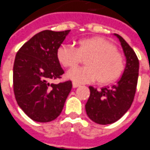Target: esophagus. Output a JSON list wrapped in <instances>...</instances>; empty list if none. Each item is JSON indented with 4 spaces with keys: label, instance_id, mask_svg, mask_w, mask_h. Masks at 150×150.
Instances as JSON below:
<instances>
[{
    "label": "esophagus",
    "instance_id": "34e87169",
    "mask_svg": "<svg viewBox=\"0 0 150 150\" xmlns=\"http://www.w3.org/2000/svg\"><path fill=\"white\" fill-rule=\"evenodd\" d=\"M79 86H80V84H79V83H77V82H73V87H79Z\"/></svg>",
    "mask_w": 150,
    "mask_h": 150
}]
</instances>
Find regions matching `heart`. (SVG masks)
Returning <instances> with one entry per match:
<instances>
[{
	"label": "heart",
	"mask_w": 150,
	"mask_h": 150,
	"mask_svg": "<svg viewBox=\"0 0 150 150\" xmlns=\"http://www.w3.org/2000/svg\"><path fill=\"white\" fill-rule=\"evenodd\" d=\"M60 63L66 68L76 67L82 58L86 59V67L76 68L67 74L76 82L98 81L106 83L114 81L124 69V59L108 41L97 38H89L78 41L77 47L70 45L60 46L57 53Z\"/></svg>",
	"instance_id": "obj_1"
}]
</instances>
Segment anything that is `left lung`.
<instances>
[{
  "mask_svg": "<svg viewBox=\"0 0 150 150\" xmlns=\"http://www.w3.org/2000/svg\"><path fill=\"white\" fill-rule=\"evenodd\" d=\"M126 64L122 76L115 84L97 90L89 87L90 96L85 108L88 117L99 125L112 124L128 111L133 102L139 77V59L133 49L117 34Z\"/></svg>",
  "mask_w": 150,
  "mask_h": 150,
  "instance_id": "left-lung-1",
  "label": "left lung"
}]
</instances>
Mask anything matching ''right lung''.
I'll return each mask as SVG.
<instances>
[{"label":"right lung","instance_id":"obj_1","mask_svg":"<svg viewBox=\"0 0 150 150\" xmlns=\"http://www.w3.org/2000/svg\"><path fill=\"white\" fill-rule=\"evenodd\" d=\"M70 30H43L17 52L13 68L14 93L30 119L49 122L59 116L72 90L71 81L51 83L64 73L57 53Z\"/></svg>","mask_w":150,"mask_h":150}]
</instances>
